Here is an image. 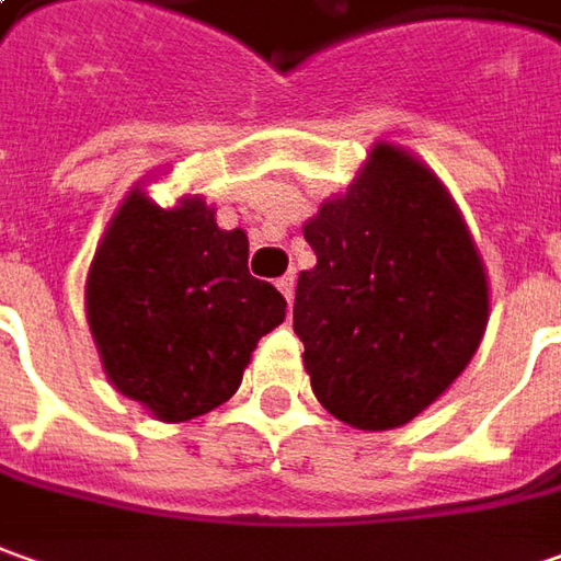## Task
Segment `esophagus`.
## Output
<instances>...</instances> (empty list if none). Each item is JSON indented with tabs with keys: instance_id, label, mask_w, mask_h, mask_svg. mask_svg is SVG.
<instances>
[{
	"instance_id": "obj_1",
	"label": "esophagus",
	"mask_w": 561,
	"mask_h": 561,
	"mask_svg": "<svg viewBox=\"0 0 561 561\" xmlns=\"http://www.w3.org/2000/svg\"><path fill=\"white\" fill-rule=\"evenodd\" d=\"M276 285H279V291L285 295V300L291 304V300H295V273H285Z\"/></svg>"
}]
</instances>
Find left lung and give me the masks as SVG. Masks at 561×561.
<instances>
[{
	"label": "left lung",
	"mask_w": 561,
	"mask_h": 561,
	"mask_svg": "<svg viewBox=\"0 0 561 561\" xmlns=\"http://www.w3.org/2000/svg\"><path fill=\"white\" fill-rule=\"evenodd\" d=\"M316 266L295 334L316 399L356 430L409 424L479 350L489 282L439 178L377 144L346 196L304 227Z\"/></svg>",
	"instance_id": "1"
}]
</instances>
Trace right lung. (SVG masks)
<instances>
[{"instance_id": "right-lung-1", "label": "right lung", "mask_w": 561, "mask_h": 561, "mask_svg": "<svg viewBox=\"0 0 561 561\" xmlns=\"http://www.w3.org/2000/svg\"><path fill=\"white\" fill-rule=\"evenodd\" d=\"M85 307L113 387L169 424L224 405L285 319V297L249 273L245 232L202 199L165 211L137 190L91 261Z\"/></svg>"}]
</instances>
